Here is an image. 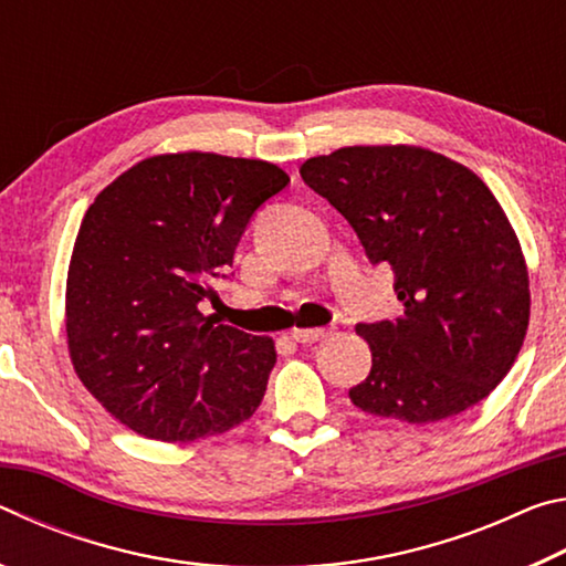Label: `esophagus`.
<instances>
[{
    "instance_id": "esophagus-1",
    "label": "esophagus",
    "mask_w": 566,
    "mask_h": 566,
    "mask_svg": "<svg viewBox=\"0 0 566 566\" xmlns=\"http://www.w3.org/2000/svg\"><path fill=\"white\" fill-rule=\"evenodd\" d=\"M337 329V327H327V329H292V339L300 342V344H314L324 337H329V334Z\"/></svg>"
}]
</instances>
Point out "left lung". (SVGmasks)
I'll list each match as a JSON object with an SVG mask.
<instances>
[{"mask_svg": "<svg viewBox=\"0 0 566 566\" xmlns=\"http://www.w3.org/2000/svg\"><path fill=\"white\" fill-rule=\"evenodd\" d=\"M306 187L395 272L401 317L357 324L371 371L361 411L429 424L500 385L530 324V274L510 219L474 171L421 147H344L306 159Z\"/></svg>", "mask_w": 566, "mask_h": 566, "instance_id": "left-lung-1", "label": "left lung"}]
</instances>
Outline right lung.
I'll return each mask as SVG.
<instances>
[{
    "mask_svg": "<svg viewBox=\"0 0 566 566\" xmlns=\"http://www.w3.org/2000/svg\"><path fill=\"white\" fill-rule=\"evenodd\" d=\"M286 185L270 161L185 151L139 161L87 209L66 276L70 357L132 432L191 442L260 407L274 342L205 304L256 209Z\"/></svg>",
    "mask_w": 566,
    "mask_h": 566,
    "instance_id": "1",
    "label": "right lung"
}]
</instances>
